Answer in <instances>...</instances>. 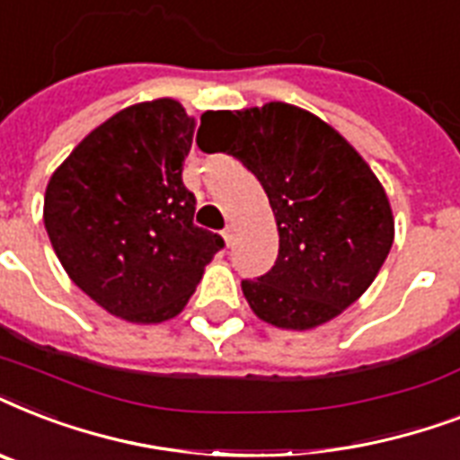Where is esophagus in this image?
Returning a JSON list of instances; mask_svg holds the SVG:
<instances>
[{"instance_id": "34e87169", "label": "esophagus", "mask_w": 460, "mask_h": 460, "mask_svg": "<svg viewBox=\"0 0 460 460\" xmlns=\"http://www.w3.org/2000/svg\"><path fill=\"white\" fill-rule=\"evenodd\" d=\"M234 231H236V229H234V226H231V224H229V226H226V229L222 231V236H224V241H226V245L234 243V236H236V234H234Z\"/></svg>"}]
</instances>
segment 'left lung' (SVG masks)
<instances>
[{
    "label": "left lung",
    "mask_w": 460,
    "mask_h": 460,
    "mask_svg": "<svg viewBox=\"0 0 460 460\" xmlns=\"http://www.w3.org/2000/svg\"><path fill=\"white\" fill-rule=\"evenodd\" d=\"M202 121L262 183L279 229L272 270L241 281L252 313L296 332L334 320L392 251L394 215L379 179L341 133L294 104L208 111Z\"/></svg>",
    "instance_id": "1"
}]
</instances>
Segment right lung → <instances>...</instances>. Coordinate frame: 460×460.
I'll use <instances>...</instances> for the list:
<instances>
[{
    "instance_id": "obj_1",
    "label": "right lung",
    "mask_w": 460,
    "mask_h": 460,
    "mask_svg": "<svg viewBox=\"0 0 460 460\" xmlns=\"http://www.w3.org/2000/svg\"><path fill=\"white\" fill-rule=\"evenodd\" d=\"M195 119L176 100L126 107L74 147L45 190V229L75 287L121 320L186 307L224 238L193 224L181 172Z\"/></svg>"
}]
</instances>
